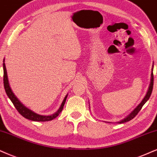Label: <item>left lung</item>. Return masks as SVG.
<instances>
[{
  "label": "left lung",
  "mask_w": 157,
  "mask_h": 157,
  "mask_svg": "<svg viewBox=\"0 0 157 157\" xmlns=\"http://www.w3.org/2000/svg\"><path fill=\"white\" fill-rule=\"evenodd\" d=\"M152 71H153V68H152ZM153 85H154V75H153V72H151V77L150 85H149V88H148V92H147V93H146V96H145L144 98L143 99L142 101L140 103V104L138 105V106H137L136 108L135 109L132 111V112L130 113V114H129L128 117H127L123 119V120L120 121V122H118L117 123H120V124H121V123H124L126 122H128V121L131 120L132 119H133L135 117H136V115L138 114V113L140 112V109H141L143 106H144V105L145 104V103H146L148 100V99H149L150 96H151V93H152Z\"/></svg>",
  "instance_id": "obj_1"
}]
</instances>
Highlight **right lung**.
Wrapping results in <instances>:
<instances>
[{"label":"right lung","mask_w":157,"mask_h":157,"mask_svg":"<svg viewBox=\"0 0 157 157\" xmlns=\"http://www.w3.org/2000/svg\"><path fill=\"white\" fill-rule=\"evenodd\" d=\"M3 85H4L6 93L7 96L10 98V100L11 101V102L13 103V106H15V108L17 109V110L19 112V113L21 115V116H23L26 119H28V120H32V121H35V122H45V121H51L56 117L59 116V114H60L61 112L63 109V108H64V106L65 104V102H66L67 96H68V95H67V96H65L62 104H61V106L59 107V110L56 113H54L53 114L44 116V115L36 114V113H35L34 112H33L32 110L29 109H27V107L24 106V105L19 101V99L15 96V95L13 94V93L12 92V90H11V88H10L4 60H3Z\"/></svg>","instance_id":"right-lung-1"}]
</instances>
